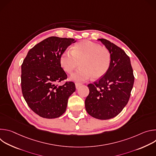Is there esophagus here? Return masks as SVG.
I'll use <instances>...</instances> for the list:
<instances>
[{"label": "esophagus", "instance_id": "esophagus-1", "mask_svg": "<svg viewBox=\"0 0 156 156\" xmlns=\"http://www.w3.org/2000/svg\"><path fill=\"white\" fill-rule=\"evenodd\" d=\"M81 85V84H80V83H75V86H76V89H78L80 87Z\"/></svg>", "mask_w": 156, "mask_h": 156}]
</instances>
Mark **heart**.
Wrapping results in <instances>:
<instances>
[{"label":"heart","mask_w":156,"mask_h":156,"mask_svg":"<svg viewBox=\"0 0 156 156\" xmlns=\"http://www.w3.org/2000/svg\"><path fill=\"white\" fill-rule=\"evenodd\" d=\"M59 61L66 73H71L80 65V68L71 75L70 79L84 82L91 76L99 79L107 72L111 63V54L107 48L86 40L75 44L72 51H63Z\"/></svg>","instance_id":"b5f03b06"}]
</instances>
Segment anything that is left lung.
Instances as JSON below:
<instances>
[{
    "label": "left lung",
    "mask_w": 156,
    "mask_h": 156,
    "mask_svg": "<svg viewBox=\"0 0 156 156\" xmlns=\"http://www.w3.org/2000/svg\"><path fill=\"white\" fill-rule=\"evenodd\" d=\"M111 54L107 72L87 87L85 99L87 112L94 118L107 120L119 114L127 104L135 77L129 57L123 50L105 39H98Z\"/></svg>",
    "instance_id": "obj_1"
}]
</instances>
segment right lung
Masks as SVG:
<instances>
[{
    "mask_svg": "<svg viewBox=\"0 0 156 156\" xmlns=\"http://www.w3.org/2000/svg\"><path fill=\"white\" fill-rule=\"evenodd\" d=\"M75 42L72 38L48 37L28 51L21 65L22 94L30 108L41 117L61 116L76 90L72 81L58 85L67 78L60 64V55Z\"/></svg>",
    "mask_w": 156,
    "mask_h": 156,
    "instance_id": "obj_1",
    "label": "right lung"
}]
</instances>
